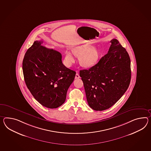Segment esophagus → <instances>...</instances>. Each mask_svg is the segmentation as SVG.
Wrapping results in <instances>:
<instances>
[{
	"instance_id": "obj_1",
	"label": "esophagus",
	"mask_w": 151,
	"mask_h": 151,
	"mask_svg": "<svg viewBox=\"0 0 151 151\" xmlns=\"http://www.w3.org/2000/svg\"><path fill=\"white\" fill-rule=\"evenodd\" d=\"M80 75H79V74H78V73H76V76H75V78L76 79H77V78H80Z\"/></svg>"
}]
</instances>
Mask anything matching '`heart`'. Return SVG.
<instances>
[{
  "label": "heart",
  "mask_w": 151,
  "mask_h": 151,
  "mask_svg": "<svg viewBox=\"0 0 151 151\" xmlns=\"http://www.w3.org/2000/svg\"><path fill=\"white\" fill-rule=\"evenodd\" d=\"M91 47V45L86 44L75 46L71 50L74 55L78 56L79 63L84 68H88L95 65L99 58L98 50L96 47ZM65 60L68 65H70L74 62V57L70 52H65Z\"/></svg>",
  "instance_id": "b5f03b06"
}]
</instances>
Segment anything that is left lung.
<instances>
[{
	"mask_svg": "<svg viewBox=\"0 0 151 151\" xmlns=\"http://www.w3.org/2000/svg\"><path fill=\"white\" fill-rule=\"evenodd\" d=\"M110 47L95 65L80 70L89 106L103 111L113 106L125 93L131 80L130 59L119 41L111 40Z\"/></svg>",
	"mask_w": 151,
	"mask_h": 151,
	"instance_id": "1",
	"label": "left lung"
}]
</instances>
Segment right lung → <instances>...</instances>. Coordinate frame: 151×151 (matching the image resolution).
Returning <instances> with one entry per match:
<instances>
[{
  "label": "right lung",
  "mask_w": 151,
  "mask_h": 151,
  "mask_svg": "<svg viewBox=\"0 0 151 151\" xmlns=\"http://www.w3.org/2000/svg\"><path fill=\"white\" fill-rule=\"evenodd\" d=\"M35 41L26 52L22 63L24 81L34 98L49 109L60 106L74 81L76 72L63 64L62 55Z\"/></svg>",
  "instance_id": "right-lung-1"
}]
</instances>
